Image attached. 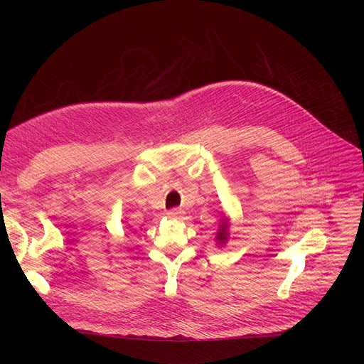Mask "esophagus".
Segmentation results:
<instances>
[{
    "mask_svg": "<svg viewBox=\"0 0 364 364\" xmlns=\"http://www.w3.org/2000/svg\"><path fill=\"white\" fill-rule=\"evenodd\" d=\"M183 214H184V211H183V209H180V208H174V209H171V211L166 213L168 218H181Z\"/></svg>",
    "mask_w": 364,
    "mask_h": 364,
    "instance_id": "34e87169",
    "label": "esophagus"
}]
</instances>
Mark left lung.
Masks as SVG:
<instances>
[{
	"label": "left lung",
	"mask_w": 364,
	"mask_h": 364,
	"mask_svg": "<svg viewBox=\"0 0 364 364\" xmlns=\"http://www.w3.org/2000/svg\"><path fill=\"white\" fill-rule=\"evenodd\" d=\"M217 242L218 245H224L228 240V223L225 218H223L220 228H218V233H217Z\"/></svg>",
	"instance_id": "8db88e82"
}]
</instances>
